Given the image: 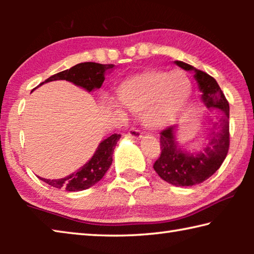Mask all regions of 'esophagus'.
<instances>
[{
  "instance_id": "34e87169",
  "label": "esophagus",
  "mask_w": 254,
  "mask_h": 254,
  "mask_svg": "<svg viewBox=\"0 0 254 254\" xmlns=\"http://www.w3.org/2000/svg\"><path fill=\"white\" fill-rule=\"evenodd\" d=\"M128 135H130L131 137H133V139H136V140H140L141 137H142V133H141L137 128L135 127H131L130 131H128Z\"/></svg>"
}]
</instances>
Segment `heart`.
I'll use <instances>...</instances> for the list:
<instances>
[{"instance_id":"heart-1","label":"heart","mask_w":254,"mask_h":254,"mask_svg":"<svg viewBox=\"0 0 254 254\" xmlns=\"http://www.w3.org/2000/svg\"><path fill=\"white\" fill-rule=\"evenodd\" d=\"M191 84L180 70H144L128 77L117 88L119 102L133 112H142L144 126L152 130L169 127L186 109Z\"/></svg>"}]
</instances>
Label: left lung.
Listing matches in <instances>:
<instances>
[{
    "label": "left lung",
    "instance_id": "1",
    "mask_svg": "<svg viewBox=\"0 0 254 254\" xmlns=\"http://www.w3.org/2000/svg\"><path fill=\"white\" fill-rule=\"evenodd\" d=\"M187 71L195 72V79L201 92V101L207 109L220 112L215 122L209 117V142L198 153H189L178 147L175 140L177 126L162 130L160 133L161 153L153 165V169L165 182L175 186H192L208 179L220 169L230 148V105L212 76L183 62H175Z\"/></svg>",
    "mask_w": 254,
    "mask_h": 254
}]
</instances>
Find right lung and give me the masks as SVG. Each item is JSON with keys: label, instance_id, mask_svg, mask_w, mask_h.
Listing matches in <instances>:
<instances>
[{"label": "right lung", "instance_id": "1", "mask_svg": "<svg viewBox=\"0 0 254 254\" xmlns=\"http://www.w3.org/2000/svg\"><path fill=\"white\" fill-rule=\"evenodd\" d=\"M114 65H102L97 63H81L77 64L74 67L55 74L44 83L53 80H68L77 86L85 88L86 91L92 92L93 89L100 88L105 79V72L113 69ZM121 134H112L107 139L103 140L97 147L91 160L81 167L80 169L62 179H45L39 177L42 182L47 183L50 186L58 189H65L67 191H80L84 189L92 187L104 177V175L112 165V156L115 145L120 140Z\"/></svg>", "mask_w": 254, "mask_h": 254}]
</instances>
